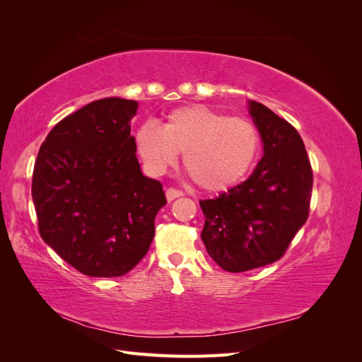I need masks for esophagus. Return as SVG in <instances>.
I'll use <instances>...</instances> for the list:
<instances>
[{
    "label": "esophagus",
    "instance_id": "1",
    "mask_svg": "<svg viewBox=\"0 0 362 362\" xmlns=\"http://www.w3.org/2000/svg\"><path fill=\"white\" fill-rule=\"evenodd\" d=\"M184 193L181 192V190H178V189H173V187H169L168 190H166V198H168V201L170 202V201H173V199H177V198H180V196H182Z\"/></svg>",
    "mask_w": 362,
    "mask_h": 362
}]
</instances>
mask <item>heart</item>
Masks as SVG:
<instances>
[{"instance_id": "b5f03b06", "label": "heart", "mask_w": 362, "mask_h": 362, "mask_svg": "<svg viewBox=\"0 0 362 362\" xmlns=\"http://www.w3.org/2000/svg\"><path fill=\"white\" fill-rule=\"evenodd\" d=\"M137 151L148 170L161 175L184 152V168L205 192H223L242 181L261 148L257 125L229 117L202 104L175 108L163 127L148 122L136 133Z\"/></svg>"}]
</instances>
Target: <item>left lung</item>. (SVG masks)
<instances>
[{"mask_svg":"<svg viewBox=\"0 0 362 362\" xmlns=\"http://www.w3.org/2000/svg\"><path fill=\"white\" fill-rule=\"evenodd\" d=\"M264 145L250 177L214 199L199 201L201 238L226 272L240 273L278 261L310 214L313 169L303 140L286 119L249 101Z\"/></svg>","mask_w":362,"mask_h":362,"instance_id":"1","label":"left lung"}]
</instances>
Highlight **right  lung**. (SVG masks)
Listing matches in <instances>:
<instances>
[{
    "instance_id": "add662e5",
    "label": "right lung",
    "mask_w": 362,
    "mask_h": 362,
    "mask_svg": "<svg viewBox=\"0 0 362 362\" xmlns=\"http://www.w3.org/2000/svg\"><path fill=\"white\" fill-rule=\"evenodd\" d=\"M137 107L104 98L62 119L33 170L40 237L87 276L115 278L134 269L168 202L161 182L140 170L129 125Z\"/></svg>"
}]
</instances>
